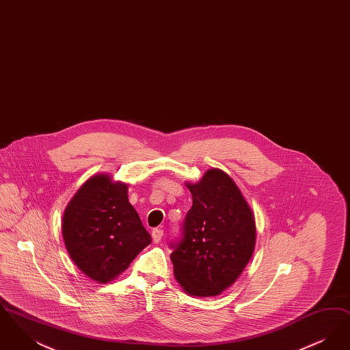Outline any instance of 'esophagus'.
I'll return each instance as SVG.
<instances>
[{"label":"esophagus","instance_id":"1","mask_svg":"<svg viewBox=\"0 0 350 350\" xmlns=\"http://www.w3.org/2000/svg\"><path fill=\"white\" fill-rule=\"evenodd\" d=\"M163 234H164V230H161V228H153V230H152V240H153V243H160Z\"/></svg>","mask_w":350,"mask_h":350}]
</instances>
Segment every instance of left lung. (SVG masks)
Instances as JSON below:
<instances>
[{
  "instance_id": "obj_1",
  "label": "left lung",
  "mask_w": 350,
  "mask_h": 350,
  "mask_svg": "<svg viewBox=\"0 0 350 350\" xmlns=\"http://www.w3.org/2000/svg\"><path fill=\"white\" fill-rule=\"evenodd\" d=\"M193 206L180 237L170 241L174 275L194 297H214L231 286L250 262L256 224L250 204L232 178L210 169L198 183H187Z\"/></svg>"
}]
</instances>
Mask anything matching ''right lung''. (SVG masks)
I'll return each mask as SVG.
<instances>
[{
	"label": "right lung",
	"mask_w": 350,
	"mask_h": 350,
	"mask_svg": "<svg viewBox=\"0 0 350 350\" xmlns=\"http://www.w3.org/2000/svg\"><path fill=\"white\" fill-rule=\"evenodd\" d=\"M63 237L70 258L89 278L110 282L150 245L127 197V185L98 174L83 183L63 217Z\"/></svg>",
	"instance_id": "obj_1"
}]
</instances>
